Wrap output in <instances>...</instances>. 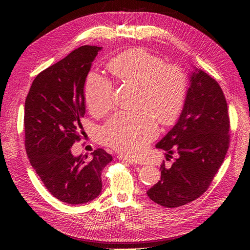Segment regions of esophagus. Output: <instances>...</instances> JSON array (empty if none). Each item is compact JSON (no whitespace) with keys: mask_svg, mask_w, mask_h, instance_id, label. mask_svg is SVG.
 <instances>
[{"mask_svg":"<svg viewBox=\"0 0 250 250\" xmlns=\"http://www.w3.org/2000/svg\"><path fill=\"white\" fill-rule=\"evenodd\" d=\"M118 158H119L120 161H122L123 163L129 164V165H138V164H139L138 162H135L134 160H132V158H128V157H126V156H123V155H120Z\"/></svg>","mask_w":250,"mask_h":250,"instance_id":"1","label":"esophagus"}]
</instances>
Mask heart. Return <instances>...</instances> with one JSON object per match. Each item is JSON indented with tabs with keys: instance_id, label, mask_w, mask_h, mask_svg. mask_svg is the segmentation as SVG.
Listing matches in <instances>:
<instances>
[{
	"instance_id": "heart-1",
	"label": "heart",
	"mask_w": 250,
	"mask_h": 250,
	"mask_svg": "<svg viewBox=\"0 0 250 250\" xmlns=\"http://www.w3.org/2000/svg\"><path fill=\"white\" fill-rule=\"evenodd\" d=\"M109 71L124 82L140 85L138 111H120L104 125V143L129 156H140L157 133L155 118L171 124L183 110L188 82L185 71L146 49H129L110 59ZM89 111L103 116L113 104V85L103 75L90 72L84 86Z\"/></svg>"
}]
</instances>
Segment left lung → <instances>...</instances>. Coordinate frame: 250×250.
Returning a JSON list of instances; mask_svg holds the SVG:
<instances>
[{"mask_svg":"<svg viewBox=\"0 0 250 250\" xmlns=\"http://www.w3.org/2000/svg\"><path fill=\"white\" fill-rule=\"evenodd\" d=\"M180 115L155 147L177 158L171 167L161 165V180L148 190V197L165 208L191 202L208 190L222 165L229 143L228 104L219 83L193 66ZM168 154V155H169Z\"/></svg>","mask_w":250,"mask_h":250,"instance_id":"1","label":"left lung"}]
</instances>
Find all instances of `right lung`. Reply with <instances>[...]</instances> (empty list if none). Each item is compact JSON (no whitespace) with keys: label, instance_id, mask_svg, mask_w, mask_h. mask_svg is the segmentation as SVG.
<instances>
[{"label":"right lung","instance_id":"right-lung-1","mask_svg":"<svg viewBox=\"0 0 250 250\" xmlns=\"http://www.w3.org/2000/svg\"><path fill=\"white\" fill-rule=\"evenodd\" d=\"M102 47L82 46L37 75L25 102V147L30 164L60 201L81 204L102 191L101 172L112 156L97 149L74 156L71 148L84 133V85Z\"/></svg>","mask_w":250,"mask_h":250}]
</instances>
